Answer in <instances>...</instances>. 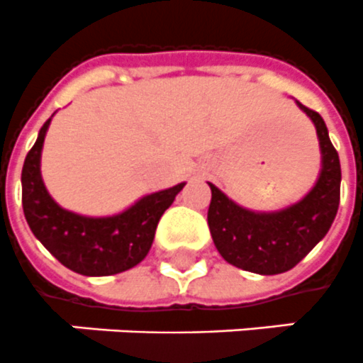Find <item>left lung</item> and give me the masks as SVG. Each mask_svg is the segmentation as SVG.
Returning <instances> with one entry per match:
<instances>
[{
	"label": "left lung",
	"instance_id": "left-lung-1",
	"mask_svg": "<svg viewBox=\"0 0 363 363\" xmlns=\"http://www.w3.org/2000/svg\"><path fill=\"white\" fill-rule=\"evenodd\" d=\"M300 104V103H298ZM315 123L323 153L317 184L298 204L274 213H255L234 204L210 184L208 225L217 251L228 264L260 275L294 268L332 227L341 195V164L318 112L300 104Z\"/></svg>",
	"mask_w": 363,
	"mask_h": 363
}]
</instances>
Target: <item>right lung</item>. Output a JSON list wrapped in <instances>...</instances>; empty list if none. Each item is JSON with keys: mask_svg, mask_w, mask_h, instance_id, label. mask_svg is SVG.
Masks as SVG:
<instances>
[{"mask_svg": "<svg viewBox=\"0 0 363 363\" xmlns=\"http://www.w3.org/2000/svg\"><path fill=\"white\" fill-rule=\"evenodd\" d=\"M50 120L40 127L22 168V208L31 232L65 268L77 274L101 277L133 268L147 255L159 219L185 184L144 196L112 217H84L63 210L48 195L40 178V150Z\"/></svg>", "mask_w": 363, "mask_h": 363, "instance_id": "right-lung-1", "label": "right lung"}]
</instances>
